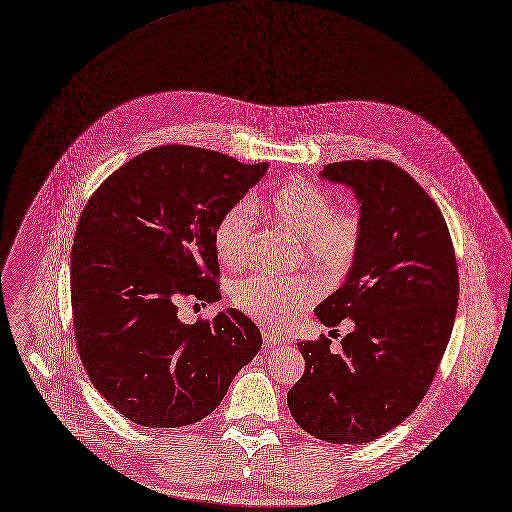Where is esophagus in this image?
<instances>
[{"instance_id": "1", "label": "esophagus", "mask_w": 512, "mask_h": 512, "mask_svg": "<svg viewBox=\"0 0 512 512\" xmlns=\"http://www.w3.org/2000/svg\"><path fill=\"white\" fill-rule=\"evenodd\" d=\"M262 338H264V345H266V349H274L276 345H282V343H284V338H282V336L272 334V332H268V330H264V332H262Z\"/></svg>"}]
</instances>
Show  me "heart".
<instances>
[{
    "mask_svg": "<svg viewBox=\"0 0 512 512\" xmlns=\"http://www.w3.org/2000/svg\"><path fill=\"white\" fill-rule=\"evenodd\" d=\"M272 220L302 244L308 262L328 276H340L355 260L361 244V222L351 212L336 210L328 190L308 180H290L266 202ZM254 228V208L238 202L216 224L214 246L220 260L238 266L246 260ZM238 310L270 328L294 322L320 298V286L310 276L278 278L250 274L232 286Z\"/></svg>",
    "mask_w": 512,
    "mask_h": 512,
    "instance_id": "heart-1",
    "label": "heart"
}]
</instances>
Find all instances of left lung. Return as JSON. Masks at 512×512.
<instances>
[{
    "mask_svg": "<svg viewBox=\"0 0 512 512\" xmlns=\"http://www.w3.org/2000/svg\"><path fill=\"white\" fill-rule=\"evenodd\" d=\"M320 176L359 202L361 244L340 288L316 314L341 340L300 341L302 379L288 391L296 423L338 445L369 443L403 423L427 393L451 340L459 272L433 198L387 161H343Z\"/></svg>",
    "mask_w": 512,
    "mask_h": 512,
    "instance_id": "obj_1",
    "label": "left lung"
}]
</instances>
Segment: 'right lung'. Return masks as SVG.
Returning <instances> with one entry per match:
<instances>
[{
  "label": "right lung",
  "mask_w": 512,
  "mask_h": 512,
  "mask_svg": "<svg viewBox=\"0 0 512 512\" xmlns=\"http://www.w3.org/2000/svg\"><path fill=\"white\" fill-rule=\"evenodd\" d=\"M266 171L167 145L113 172L87 202L71 250L75 338L95 389L133 423L204 419L260 351L242 312L184 324L176 302L220 300L216 224Z\"/></svg>",
  "instance_id": "obj_1"
}]
</instances>
